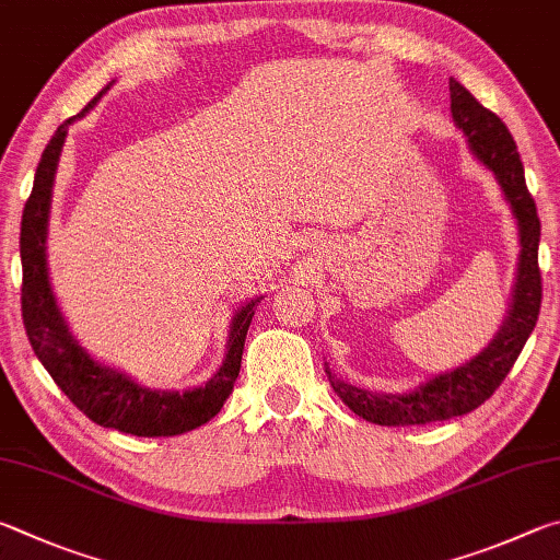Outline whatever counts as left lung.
<instances>
[{
	"mask_svg": "<svg viewBox=\"0 0 560 560\" xmlns=\"http://www.w3.org/2000/svg\"><path fill=\"white\" fill-rule=\"evenodd\" d=\"M450 110L459 130L467 135L472 152L494 172L499 186L512 203V211L522 233V258L514 288V305L509 310L504 327L499 329L492 345L472 361L455 371L440 374L428 384L404 396L371 394V390L349 386L335 378L327 369V378L335 394L369 423L376 425H423L433 420H447L465 416L485 404V400L502 386L514 361L522 354L528 335H532L541 310V268H538V238H541V221H538L534 196L526 189L524 164L516 152L512 132L499 117L487 110L477 97L450 78Z\"/></svg>",
	"mask_w": 560,
	"mask_h": 560,
	"instance_id": "left-lung-1",
	"label": "left lung"
}]
</instances>
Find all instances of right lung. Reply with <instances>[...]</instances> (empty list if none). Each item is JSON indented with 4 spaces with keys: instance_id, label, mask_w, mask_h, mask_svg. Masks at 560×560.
Listing matches in <instances>:
<instances>
[{
    "instance_id": "1",
    "label": "right lung",
    "mask_w": 560,
    "mask_h": 560,
    "mask_svg": "<svg viewBox=\"0 0 560 560\" xmlns=\"http://www.w3.org/2000/svg\"><path fill=\"white\" fill-rule=\"evenodd\" d=\"M107 91V88H105ZM97 93L81 113L68 120L54 132L51 142L46 144L42 162L36 166L34 189L28 194L22 215V319L26 337L32 341L34 354L44 369L51 374L56 386L71 398V404L88 416L93 423L103 428L120 430V433L140 438H170L182 435L211 420L223 408V400L233 390L235 378L241 371V357L245 335H248L250 319L255 315L260 298L250 300L233 319L229 337V354L223 366L215 371L206 386L194 390H150L137 386L117 371L97 364L71 337L61 312L56 307L51 285H48L46 270V229H48V206H51L54 174L58 154L66 140L68 125L83 117L101 101Z\"/></svg>"
}]
</instances>
